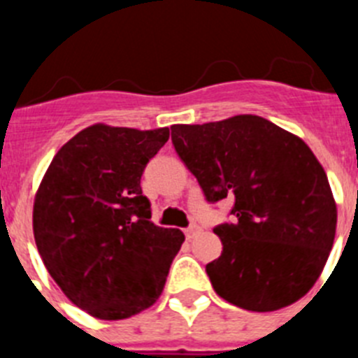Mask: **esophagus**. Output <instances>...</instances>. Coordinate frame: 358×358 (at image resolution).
Wrapping results in <instances>:
<instances>
[{
  "label": "esophagus",
  "instance_id": "esophagus-1",
  "mask_svg": "<svg viewBox=\"0 0 358 358\" xmlns=\"http://www.w3.org/2000/svg\"><path fill=\"white\" fill-rule=\"evenodd\" d=\"M199 233H201V227L195 226V224H194V226H189V227H186V229H185V235H186V238H188V240L195 238Z\"/></svg>",
  "mask_w": 358,
  "mask_h": 358
}]
</instances>
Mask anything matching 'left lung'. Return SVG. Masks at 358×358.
Returning a JSON list of instances; mask_svg holds the SVG:
<instances>
[{"label": "left lung", "mask_w": 358, "mask_h": 358, "mask_svg": "<svg viewBox=\"0 0 358 358\" xmlns=\"http://www.w3.org/2000/svg\"><path fill=\"white\" fill-rule=\"evenodd\" d=\"M172 143L208 201L235 197V222L213 229L215 292L251 312L301 299L327 265L337 204L322 164L292 132L255 115L172 125Z\"/></svg>", "instance_id": "obj_1"}]
</instances>
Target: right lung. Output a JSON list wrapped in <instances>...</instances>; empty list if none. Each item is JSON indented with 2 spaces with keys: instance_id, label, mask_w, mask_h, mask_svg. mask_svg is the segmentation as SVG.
I'll return each instance as SVG.
<instances>
[{
  "instance_id": "add662e5",
  "label": "right lung",
  "mask_w": 358,
  "mask_h": 358,
  "mask_svg": "<svg viewBox=\"0 0 358 358\" xmlns=\"http://www.w3.org/2000/svg\"><path fill=\"white\" fill-rule=\"evenodd\" d=\"M169 136V127L94 123L62 145L37 188V251L64 296L93 317L118 321L154 305L185 242L181 229L150 222L140 186Z\"/></svg>"
}]
</instances>
